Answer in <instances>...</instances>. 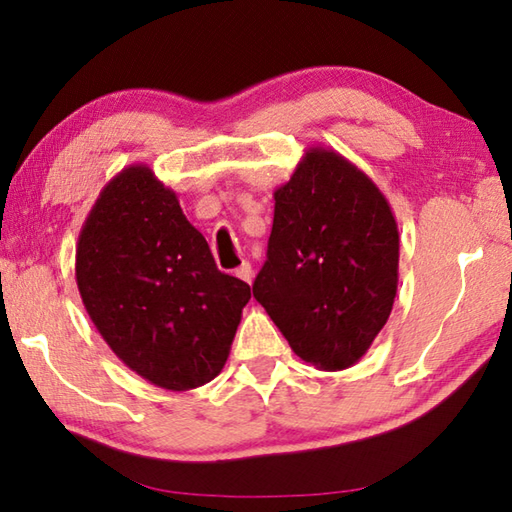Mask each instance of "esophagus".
<instances>
[{"label":"esophagus","instance_id":"1","mask_svg":"<svg viewBox=\"0 0 512 512\" xmlns=\"http://www.w3.org/2000/svg\"><path fill=\"white\" fill-rule=\"evenodd\" d=\"M236 276L245 283H251V279H254V270H251V263H242L236 270Z\"/></svg>","mask_w":512,"mask_h":512}]
</instances>
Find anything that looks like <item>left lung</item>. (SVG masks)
Segmentation results:
<instances>
[{"mask_svg":"<svg viewBox=\"0 0 512 512\" xmlns=\"http://www.w3.org/2000/svg\"><path fill=\"white\" fill-rule=\"evenodd\" d=\"M397 283L399 229L388 199L335 149L308 147L274 190L256 301L301 360L340 372L372 347Z\"/></svg>","mask_w":512,"mask_h":512,"instance_id":"1","label":"left lung"}]
</instances>
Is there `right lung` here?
Instances as JSON below:
<instances>
[{
  "instance_id": "1",
  "label": "right lung",
  "mask_w": 512,
  "mask_h": 512,
  "mask_svg": "<svg viewBox=\"0 0 512 512\" xmlns=\"http://www.w3.org/2000/svg\"><path fill=\"white\" fill-rule=\"evenodd\" d=\"M77 286L113 354L142 379L183 392L213 381L251 299L217 270L206 238L149 165L106 183L77 242Z\"/></svg>"
}]
</instances>
